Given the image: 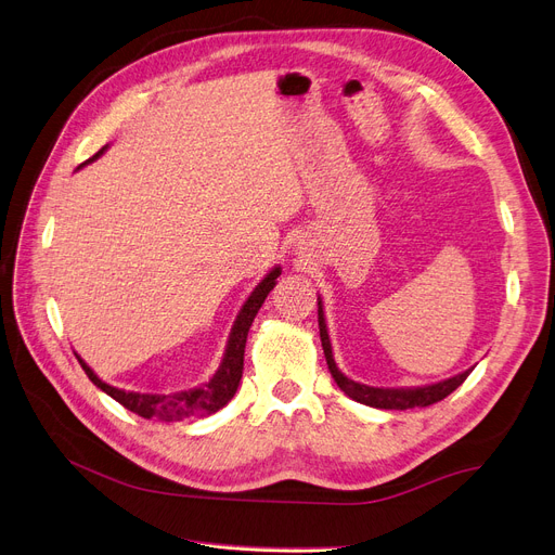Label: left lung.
Masks as SVG:
<instances>
[{"instance_id": "obj_1", "label": "left lung", "mask_w": 555, "mask_h": 555, "mask_svg": "<svg viewBox=\"0 0 555 555\" xmlns=\"http://www.w3.org/2000/svg\"><path fill=\"white\" fill-rule=\"evenodd\" d=\"M318 322H320V337H322V349L326 356V365L331 376L335 378L337 388H340L347 397H351L358 403H365L372 408H383V411H405V408H424L430 403H438L444 397H449L457 385H463V380L469 376L472 370L455 374L447 380L433 383V385H422V388H372V385L356 383L347 378L340 370H337L333 351H331V340H328V331H326V320H324V308L322 299L318 297Z\"/></svg>"}]
</instances>
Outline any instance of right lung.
Returning a JSON list of instances; mask_svg holds the SVG:
<instances>
[{
  "label": "right lung",
  "mask_w": 555,
  "mask_h": 555,
  "mask_svg": "<svg viewBox=\"0 0 555 555\" xmlns=\"http://www.w3.org/2000/svg\"><path fill=\"white\" fill-rule=\"evenodd\" d=\"M106 152L102 147L98 154H94L90 160L100 158ZM88 160V163H90ZM86 165V163H83ZM81 165V167H83ZM281 276V268H274L268 276H264L249 295V299L240 308L237 318L233 322V328L229 333V343L224 349V358L218 367V372L212 374L208 383H204L202 388H192L185 392H175V395H140V392H127L113 388V385L104 383L98 374H94L81 356L79 363L88 378L98 385L100 390H104L108 397H113L117 403H122L127 411L144 417V420H158V422H179L185 417H206L218 413L220 408H224L240 385V378H243V367H245V345H247V333L249 326L256 318V312L260 310L264 297L270 295L272 287L276 285V279Z\"/></svg>",
  "instance_id": "add662e5"
}]
</instances>
